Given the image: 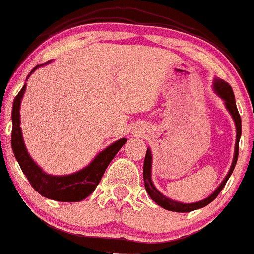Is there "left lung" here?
<instances>
[{
	"label": "left lung",
	"mask_w": 254,
	"mask_h": 254,
	"mask_svg": "<svg viewBox=\"0 0 254 254\" xmlns=\"http://www.w3.org/2000/svg\"><path fill=\"white\" fill-rule=\"evenodd\" d=\"M214 90L215 92L225 101V106L228 108V111L230 112L231 117H233L235 120V124H236V145H235V156H234V161L233 164H231L230 170H229L228 175L225 176V179L223 180V183L219 185V188L210 194L209 197L203 199V201L196 202V203H180V202L173 201V199L167 198L165 196L157 190L154 188V185L152 184L151 180V164H152V154H151V149L147 148V152H146L145 156V162H143V183H145V188L147 193L149 194L152 199L156 202L157 204L161 205V207L164 208L167 210H172V212H179V213H188V212H192V210H196L198 208H203L207 204H209L210 202L214 201L217 198V196L220 193V191L223 190V188L225 186L226 181L228 179L230 178V175L233 174L234 168L236 165L237 162V157H239V141L240 137H241V131H242V127H241V117H240L239 111H237L236 107V102H235V95L233 91V87L225 82L224 80L217 79L214 81Z\"/></svg>",
	"instance_id": "left-lung-1"
}]
</instances>
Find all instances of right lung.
Segmentation results:
<instances>
[{"label": "right lung", "mask_w": 254, "mask_h": 254, "mask_svg": "<svg viewBox=\"0 0 254 254\" xmlns=\"http://www.w3.org/2000/svg\"><path fill=\"white\" fill-rule=\"evenodd\" d=\"M49 63V62H47ZM44 65V64H41ZM36 65L31 70L33 73ZM30 73V74H31ZM29 78V76H28ZM24 91H25V85L21 87V90L15 96L14 102H13L12 109V137H10V143H12L13 153H14L15 159L20 165L21 172L28 178L29 183L33 186L34 190L39 192L41 196L46 198L53 199L58 202H79L86 198L89 194L95 191L96 186L102 179L105 174L107 167L112 159L114 158L122 146L127 142V138H120L103 149L97 157L91 162V164L87 165L84 169L79 170L78 173H74L70 175L64 176H53L44 173L41 168L36 164L29 156L25 146H24L23 136H21L20 130V119H19V108L20 101L23 97Z\"/></svg>", "instance_id": "add662e5"}]
</instances>
